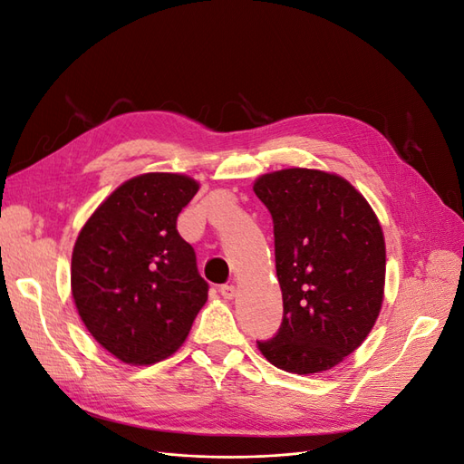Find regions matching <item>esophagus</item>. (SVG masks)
<instances>
[{"mask_svg":"<svg viewBox=\"0 0 464 464\" xmlns=\"http://www.w3.org/2000/svg\"><path fill=\"white\" fill-rule=\"evenodd\" d=\"M220 294H222L224 300H234V296H236V286H234V285H224V286L220 288Z\"/></svg>","mask_w":464,"mask_h":464,"instance_id":"obj_1","label":"esophagus"}]
</instances>
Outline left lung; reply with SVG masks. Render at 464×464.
I'll use <instances>...</instances> for the list:
<instances>
[{
    "mask_svg": "<svg viewBox=\"0 0 464 464\" xmlns=\"http://www.w3.org/2000/svg\"><path fill=\"white\" fill-rule=\"evenodd\" d=\"M275 224L283 325L257 343L278 370L334 368L366 341L385 294V237L366 198L339 174L285 168L256 179Z\"/></svg>",
    "mask_w": 464,
    "mask_h": 464,
    "instance_id": "obj_1",
    "label": "left lung"
}]
</instances>
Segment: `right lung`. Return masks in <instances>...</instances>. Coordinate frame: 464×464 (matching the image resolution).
Wrapping results in <instances>:
<instances>
[{"mask_svg":"<svg viewBox=\"0 0 464 464\" xmlns=\"http://www.w3.org/2000/svg\"><path fill=\"white\" fill-rule=\"evenodd\" d=\"M199 191L186 174L123 181L82 224L72 256V294L87 331L111 356L150 366L172 356L207 302L193 247L176 230Z\"/></svg>","mask_w":464,"mask_h":464,"instance_id":"1","label":"right lung"}]
</instances>
